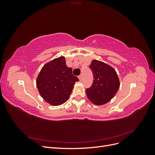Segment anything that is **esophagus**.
I'll use <instances>...</instances> for the list:
<instances>
[{
    "label": "esophagus",
    "mask_w": 155,
    "mask_h": 155,
    "mask_svg": "<svg viewBox=\"0 0 155 155\" xmlns=\"http://www.w3.org/2000/svg\"><path fill=\"white\" fill-rule=\"evenodd\" d=\"M78 78L79 79V81H81V79H82V74L79 75V76H78Z\"/></svg>",
    "instance_id": "34e87169"
}]
</instances>
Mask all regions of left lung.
Returning a JSON list of instances; mask_svg holds the SVG:
<instances>
[{
  "mask_svg": "<svg viewBox=\"0 0 155 155\" xmlns=\"http://www.w3.org/2000/svg\"><path fill=\"white\" fill-rule=\"evenodd\" d=\"M89 68L92 71L94 80L91 87L86 90L87 97L96 105L105 104L120 88L118 77L113 68L99 61L93 60Z\"/></svg>",
  "mask_w": 155,
  "mask_h": 155,
  "instance_id": "8db88e82",
  "label": "left lung"
}]
</instances>
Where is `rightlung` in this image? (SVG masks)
<instances>
[{
	"label": "right lung",
	"mask_w": 155,
	"mask_h": 155,
	"mask_svg": "<svg viewBox=\"0 0 155 155\" xmlns=\"http://www.w3.org/2000/svg\"><path fill=\"white\" fill-rule=\"evenodd\" d=\"M79 79L67 66L65 58L59 57L46 64L37 79V87L41 96L50 104L57 106L66 101L75 82Z\"/></svg>",
	"instance_id": "1"
}]
</instances>
